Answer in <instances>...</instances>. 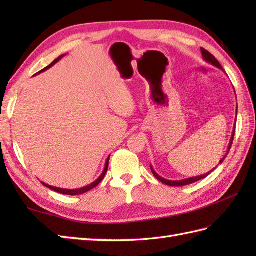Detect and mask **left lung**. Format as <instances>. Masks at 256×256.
Wrapping results in <instances>:
<instances>
[{
	"mask_svg": "<svg viewBox=\"0 0 256 256\" xmlns=\"http://www.w3.org/2000/svg\"><path fill=\"white\" fill-rule=\"evenodd\" d=\"M201 54H202V57H204V60H206V62H209V64H214V67L219 68V69H221V70H224V68H222V66L220 64V62H219L218 60H216V59L214 58V55H211V54H210L208 50H206L204 48H201ZM234 92H236V91H234ZM236 108H238V106H236ZM236 114H238V108H236ZM234 132H236V128H234V130H233L232 138H231V140H230L229 148H228L226 154L224 155V158H222V160L219 162V164H221V162L226 160V155L229 154L230 148H231V146H232L233 138H234ZM150 170H152V172H153V175H154L157 179H158L160 182H162V184H168V186H172V187H180V186H186V184H192V182H198V180H201V179H204V177L208 176L210 172H214V170H216V168H214V170H210L209 172L204 174V175H200V176H196V177H190V178L182 179V180H168V179H165V178L160 177V176L158 175V174H157V172L154 170V168H153V166H152V165H150Z\"/></svg>",
	"mask_w": 256,
	"mask_h": 256,
	"instance_id": "obj_1",
	"label": "left lung"
}]
</instances>
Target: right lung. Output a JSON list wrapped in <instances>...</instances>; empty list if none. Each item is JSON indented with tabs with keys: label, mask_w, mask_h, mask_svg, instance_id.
I'll use <instances>...</instances> for the list:
<instances>
[{
	"label": "right lung",
	"mask_w": 256,
	"mask_h": 256,
	"mask_svg": "<svg viewBox=\"0 0 256 256\" xmlns=\"http://www.w3.org/2000/svg\"><path fill=\"white\" fill-rule=\"evenodd\" d=\"M64 57V55H62V56H59L57 59H55V60H54L50 66H47L46 68H44L42 70H40V72H38L36 74H40V72H46L47 69H50V67H52L54 64H57L59 60H60V59ZM35 74V76H36ZM108 160H110V156L108 157V160H106V166H104V170H103V172H102V174L101 175L99 176V178L96 179V182H94L92 184H88V186H84V187H82V188H78V189H64V188H58V187H54V186H50V184H45V182H42V184H44L45 187H47V188H50V189H52V190H54V192H59V194H68V196H77V194H84V192H89V190H91V189H94V187H96L98 184H99L101 182H102V179L104 178V176H106V172H108Z\"/></svg>",
	"instance_id": "obj_1"
}]
</instances>
